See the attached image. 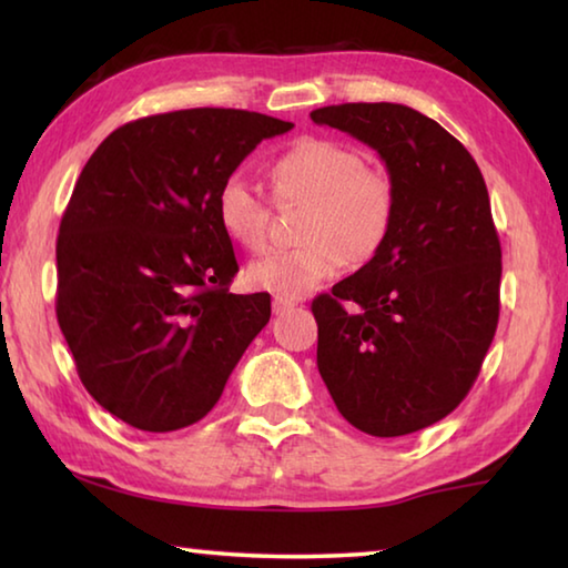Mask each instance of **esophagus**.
<instances>
[{"instance_id":"esophagus-1","label":"esophagus","mask_w":568,"mask_h":568,"mask_svg":"<svg viewBox=\"0 0 568 568\" xmlns=\"http://www.w3.org/2000/svg\"><path fill=\"white\" fill-rule=\"evenodd\" d=\"M295 305H297V303H295V301H291V297H281V295H275V297H273V313H275V315H285V313H291Z\"/></svg>"}]
</instances>
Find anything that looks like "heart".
I'll list each match as a JSON object with an SVG mask.
<instances>
[{
  "instance_id": "1",
  "label": "heart",
  "mask_w": 568,
  "mask_h": 568,
  "mask_svg": "<svg viewBox=\"0 0 568 568\" xmlns=\"http://www.w3.org/2000/svg\"><path fill=\"white\" fill-rule=\"evenodd\" d=\"M277 203L307 200L301 240L293 250L250 263L245 281L255 291L303 297L338 275L345 265L371 261L396 220V185L378 168L365 165L361 150L328 138H303L273 162ZM217 220L247 250L271 237V203L253 182L230 175L217 190Z\"/></svg>"
}]
</instances>
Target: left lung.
<instances>
[{
	"mask_svg": "<svg viewBox=\"0 0 568 568\" xmlns=\"http://www.w3.org/2000/svg\"><path fill=\"white\" fill-rule=\"evenodd\" d=\"M311 120L376 150L396 185L386 245L313 301L321 378L363 434H416L466 398L498 325L501 243L484 175L406 104H331Z\"/></svg>",
	"mask_w": 568,
	"mask_h": 568,
	"instance_id": "1",
	"label": "left lung"
}]
</instances>
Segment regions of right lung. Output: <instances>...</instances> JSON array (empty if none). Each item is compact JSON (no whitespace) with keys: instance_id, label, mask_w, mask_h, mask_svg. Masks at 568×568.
<instances>
[{"instance_id":"obj_1","label":"right lung","mask_w":568,"mask_h":568,"mask_svg":"<svg viewBox=\"0 0 568 568\" xmlns=\"http://www.w3.org/2000/svg\"><path fill=\"white\" fill-rule=\"evenodd\" d=\"M293 122L197 108L122 124L92 152L57 235V323L82 386L132 428L207 416L267 321L271 295H235L217 220L223 182Z\"/></svg>"}]
</instances>
